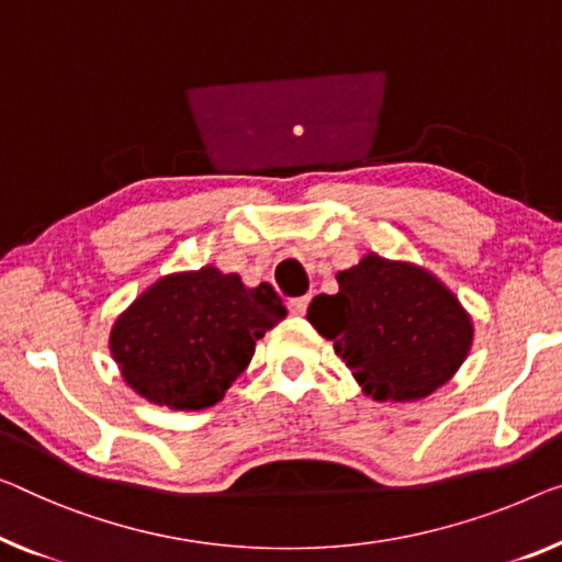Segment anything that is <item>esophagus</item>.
Wrapping results in <instances>:
<instances>
[{"label":"esophagus","instance_id":"obj_1","mask_svg":"<svg viewBox=\"0 0 562 562\" xmlns=\"http://www.w3.org/2000/svg\"><path fill=\"white\" fill-rule=\"evenodd\" d=\"M307 305H310V297H295V300H290V303H288V307H290V315H295V317L305 315Z\"/></svg>","mask_w":562,"mask_h":562}]
</instances>
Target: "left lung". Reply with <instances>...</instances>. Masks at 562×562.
Listing matches in <instances>:
<instances>
[{"mask_svg": "<svg viewBox=\"0 0 562 562\" xmlns=\"http://www.w3.org/2000/svg\"><path fill=\"white\" fill-rule=\"evenodd\" d=\"M335 280L338 292L317 295L307 321L333 340L366 396L406 404L454 379L472 350L474 323L437 274L368 252Z\"/></svg>", "mask_w": 562, "mask_h": 562, "instance_id": "8db88e82", "label": "left lung"}]
</instances>
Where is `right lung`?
<instances>
[{
	"label": "right lung",
	"instance_id": "1",
	"mask_svg": "<svg viewBox=\"0 0 562 562\" xmlns=\"http://www.w3.org/2000/svg\"><path fill=\"white\" fill-rule=\"evenodd\" d=\"M288 310L270 282L247 288L214 265L158 278L113 323L108 348L123 381L156 406L201 412L224 398L257 340Z\"/></svg>",
	"mask_w": 562,
	"mask_h": 562
}]
</instances>
